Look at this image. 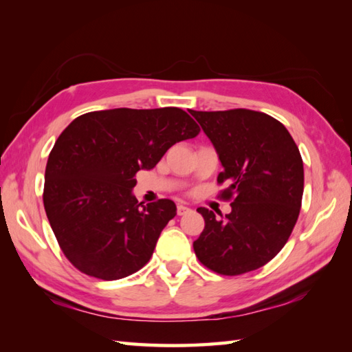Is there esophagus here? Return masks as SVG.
Segmentation results:
<instances>
[{"mask_svg": "<svg viewBox=\"0 0 352 352\" xmlns=\"http://www.w3.org/2000/svg\"><path fill=\"white\" fill-rule=\"evenodd\" d=\"M188 212H190L189 207H186V206H183V204H178V206H177V214H178V216H183V214H186Z\"/></svg>", "mask_w": 352, "mask_h": 352, "instance_id": "34e87169", "label": "esophagus"}]
</instances>
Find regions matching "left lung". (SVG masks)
I'll list each match as a JSON object with an SVG mask.
<instances>
[{"instance_id": "8db88e82", "label": "left lung", "mask_w": 352, "mask_h": 352, "mask_svg": "<svg viewBox=\"0 0 352 352\" xmlns=\"http://www.w3.org/2000/svg\"><path fill=\"white\" fill-rule=\"evenodd\" d=\"M190 115L210 139L223 166L218 183L231 212L206 207L204 230L193 242L198 260L221 275H241L272 260L294 230L304 192V166L295 140L261 111L233 109Z\"/></svg>"}]
</instances>
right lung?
Here are the masks:
<instances>
[{"label": "right lung", "mask_w": 352, "mask_h": 352, "mask_svg": "<svg viewBox=\"0 0 352 352\" xmlns=\"http://www.w3.org/2000/svg\"><path fill=\"white\" fill-rule=\"evenodd\" d=\"M198 133V124L177 107L91 111L66 126L48 157L43 207L78 271L110 281L148 263L177 207L170 199L139 203L134 175Z\"/></svg>", "instance_id": "obj_1"}]
</instances>
